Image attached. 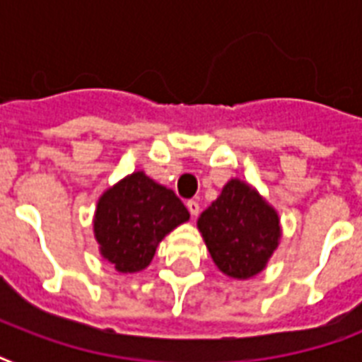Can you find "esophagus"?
I'll return each mask as SVG.
<instances>
[{
  "mask_svg": "<svg viewBox=\"0 0 362 362\" xmlns=\"http://www.w3.org/2000/svg\"><path fill=\"white\" fill-rule=\"evenodd\" d=\"M187 210H189V214H192L193 218H197L199 212H201V210H199L197 201H187Z\"/></svg>",
  "mask_w": 362,
  "mask_h": 362,
  "instance_id": "34e87169",
  "label": "esophagus"
}]
</instances>
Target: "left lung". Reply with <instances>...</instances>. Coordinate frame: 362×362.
Segmentation results:
<instances>
[{
  "label": "left lung",
  "instance_id": "8db88e82",
  "mask_svg": "<svg viewBox=\"0 0 362 362\" xmlns=\"http://www.w3.org/2000/svg\"><path fill=\"white\" fill-rule=\"evenodd\" d=\"M197 229L216 267L235 280H250L267 269L281 238L274 206L240 178L227 182L199 216Z\"/></svg>",
  "mask_w": 362,
  "mask_h": 362
}]
</instances>
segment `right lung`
<instances>
[{
	"label": "right lung",
	"mask_w": 362,
	"mask_h": 362,
	"mask_svg": "<svg viewBox=\"0 0 362 362\" xmlns=\"http://www.w3.org/2000/svg\"><path fill=\"white\" fill-rule=\"evenodd\" d=\"M187 220L189 212L173 189L135 170L99 197L93 237L103 259L131 274L146 269L159 242Z\"/></svg>",
	"instance_id": "add662e5"
}]
</instances>
